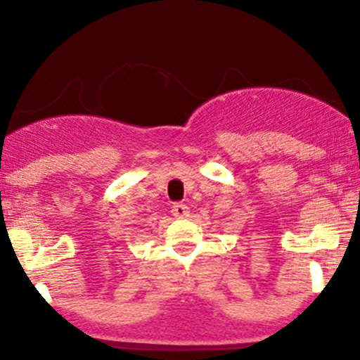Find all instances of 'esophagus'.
<instances>
[{"instance_id":"34e87169","label":"esophagus","mask_w":360,"mask_h":360,"mask_svg":"<svg viewBox=\"0 0 360 360\" xmlns=\"http://www.w3.org/2000/svg\"><path fill=\"white\" fill-rule=\"evenodd\" d=\"M171 212L176 218H186L189 214V208L184 203H174V205H172Z\"/></svg>"}]
</instances>
